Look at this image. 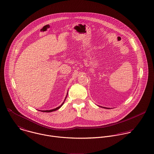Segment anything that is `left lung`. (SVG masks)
Listing matches in <instances>:
<instances>
[{"label":"left lung","instance_id":"left-lung-1","mask_svg":"<svg viewBox=\"0 0 154 154\" xmlns=\"http://www.w3.org/2000/svg\"><path fill=\"white\" fill-rule=\"evenodd\" d=\"M99 107H101V106H99ZM103 107V108H105V109H110V108H107V107Z\"/></svg>","mask_w":154,"mask_h":154}]
</instances>
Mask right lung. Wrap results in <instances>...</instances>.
Wrapping results in <instances>:
<instances>
[{
  "label": "right lung",
  "mask_w": 154,
  "mask_h": 154,
  "mask_svg": "<svg viewBox=\"0 0 154 154\" xmlns=\"http://www.w3.org/2000/svg\"><path fill=\"white\" fill-rule=\"evenodd\" d=\"M67 94H68V91H67V95H66V97H65V100H64V101L63 102V103L60 106H59L58 107H57V108H55V109H52V110H41V111H42V112H52V111H56V110H59L62 106H63V104H64V103H65V100L66 99V97H67ZM39 111H40V110H39Z\"/></svg>",
  "instance_id": "1"
}]
</instances>
